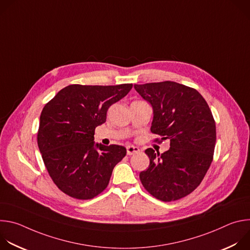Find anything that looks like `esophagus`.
<instances>
[{
	"instance_id": "esophagus-1",
	"label": "esophagus",
	"mask_w": 250,
	"mask_h": 250,
	"mask_svg": "<svg viewBox=\"0 0 250 250\" xmlns=\"http://www.w3.org/2000/svg\"><path fill=\"white\" fill-rule=\"evenodd\" d=\"M139 151V148L136 146H128L126 147V153L127 155H132L134 153H137Z\"/></svg>"
}]
</instances>
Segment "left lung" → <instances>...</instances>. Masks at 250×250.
<instances>
[{"label":"left lung","instance_id":"left-lung-1","mask_svg":"<svg viewBox=\"0 0 250 250\" xmlns=\"http://www.w3.org/2000/svg\"><path fill=\"white\" fill-rule=\"evenodd\" d=\"M153 108L151 132L156 142L170 140L169 150L147 148L149 166L139 174L154 198L171 202L192 193L208 170L216 146V122L203 96L194 88L171 81L134 85Z\"/></svg>","mask_w":250,"mask_h":250}]
</instances>
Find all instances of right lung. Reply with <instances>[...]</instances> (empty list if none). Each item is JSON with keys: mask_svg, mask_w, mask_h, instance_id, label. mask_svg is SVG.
<instances>
[{"mask_svg": "<svg viewBox=\"0 0 250 250\" xmlns=\"http://www.w3.org/2000/svg\"><path fill=\"white\" fill-rule=\"evenodd\" d=\"M131 88L132 84H73L44 105L38 145L52 181L66 195L90 200L109 185L114 167L126 149L117 145L95 146V128L105 122L110 106Z\"/></svg>", "mask_w": 250, "mask_h": 250, "instance_id": "obj_1", "label": "right lung"}]
</instances>
